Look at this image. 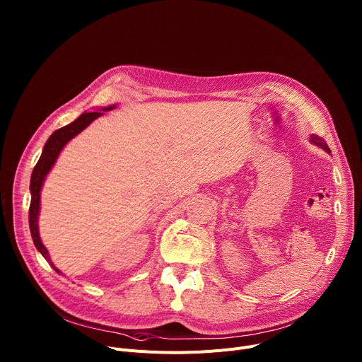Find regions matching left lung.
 <instances>
[{"instance_id": "obj_1", "label": "left lung", "mask_w": 362, "mask_h": 362, "mask_svg": "<svg viewBox=\"0 0 362 362\" xmlns=\"http://www.w3.org/2000/svg\"><path fill=\"white\" fill-rule=\"evenodd\" d=\"M312 143L313 144H316V146H319V147H322L323 150H326V151H329L331 153V150H329V147H327V144H326V141L322 139V137H319V136H312Z\"/></svg>"}]
</instances>
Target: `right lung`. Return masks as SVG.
<instances>
[{
    "mask_svg": "<svg viewBox=\"0 0 362 362\" xmlns=\"http://www.w3.org/2000/svg\"><path fill=\"white\" fill-rule=\"evenodd\" d=\"M112 107H107L103 111H110ZM103 115V112H85L79 118H76L74 122L64 125L59 129H56L54 133L49 137L47 143L45 144L43 153L37 161V164L33 169L31 180H30V190H31V202H30V209H28V223H30V233L33 237V243H35L36 248L42 252V255L47 259L49 264L54 269L56 273H60L54 266L47 254L46 247L40 241L39 237V226H37V216H39V209H40V190L43 186V182L53 168V164L60 153V150L64 147L71 139H74L76 134H79L83 128H86L95 118ZM62 274V273H60Z\"/></svg>",
    "mask_w": 362,
    "mask_h": 362,
    "instance_id": "1",
    "label": "right lung"
}]
</instances>
